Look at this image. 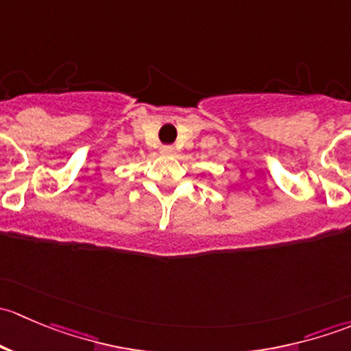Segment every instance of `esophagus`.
<instances>
[{"label":"esophagus","instance_id":"esophagus-1","mask_svg":"<svg viewBox=\"0 0 351 351\" xmlns=\"http://www.w3.org/2000/svg\"><path fill=\"white\" fill-rule=\"evenodd\" d=\"M175 153H176V151H175V147H173V146H162L161 147V154L162 156H175Z\"/></svg>","mask_w":351,"mask_h":351}]
</instances>
